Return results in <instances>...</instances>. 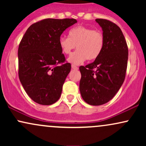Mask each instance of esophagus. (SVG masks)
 Wrapping results in <instances>:
<instances>
[{"label":"esophagus","instance_id":"1","mask_svg":"<svg viewBox=\"0 0 146 146\" xmlns=\"http://www.w3.org/2000/svg\"><path fill=\"white\" fill-rule=\"evenodd\" d=\"M71 67H72V68H73V69H74V70H78V66H75V65L72 64Z\"/></svg>","mask_w":146,"mask_h":146}]
</instances>
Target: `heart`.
<instances>
[{"mask_svg": "<svg viewBox=\"0 0 146 146\" xmlns=\"http://www.w3.org/2000/svg\"><path fill=\"white\" fill-rule=\"evenodd\" d=\"M104 42V36L100 30L79 25L68 31V38L60 37L59 45L66 55L71 54L76 46L78 50L70 56L68 61L79 64L86 60L92 61L97 59L103 50Z\"/></svg>", "mask_w": 146, "mask_h": 146, "instance_id": "heart-1", "label": "heart"}]
</instances>
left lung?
Here are the masks:
<instances>
[{
    "mask_svg": "<svg viewBox=\"0 0 146 146\" xmlns=\"http://www.w3.org/2000/svg\"><path fill=\"white\" fill-rule=\"evenodd\" d=\"M95 21L103 30L104 46L93 62L80 66V91L87 104L100 106L113 99L123 84L128 48L121 29L115 23L102 18Z\"/></svg>",
    "mask_w": 146,
    "mask_h": 146,
    "instance_id": "1",
    "label": "left lung"
}]
</instances>
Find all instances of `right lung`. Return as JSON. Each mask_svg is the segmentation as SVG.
<instances>
[{"label":"right lung","instance_id":"1","mask_svg":"<svg viewBox=\"0 0 146 146\" xmlns=\"http://www.w3.org/2000/svg\"><path fill=\"white\" fill-rule=\"evenodd\" d=\"M74 18H46L28 28L18 46V76L27 94L36 103L51 105L59 100L71 65L59 45L62 33Z\"/></svg>","mask_w":146,"mask_h":146}]
</instances>
